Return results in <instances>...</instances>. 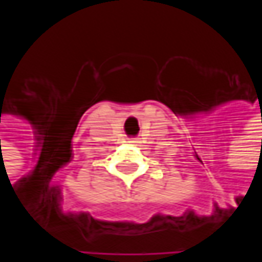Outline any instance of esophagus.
Here are the masks:
<instances>
[{
    "mask_svg": "<svg viewBox=\"0 0 262 262\" xmlns=\"http://www.w3.org/2000/svg\"><path fill=\"white\" fill-rule=\"evenodd\" d=\"M129 143H137V141H136V140H134V138H133V140L129 141Z\"/></svg>",
    "mask_w": 262,
    "mask_h": 262,
    "instance_id": "34e87169",
    "label": "esophagus"
}]
</instances>
